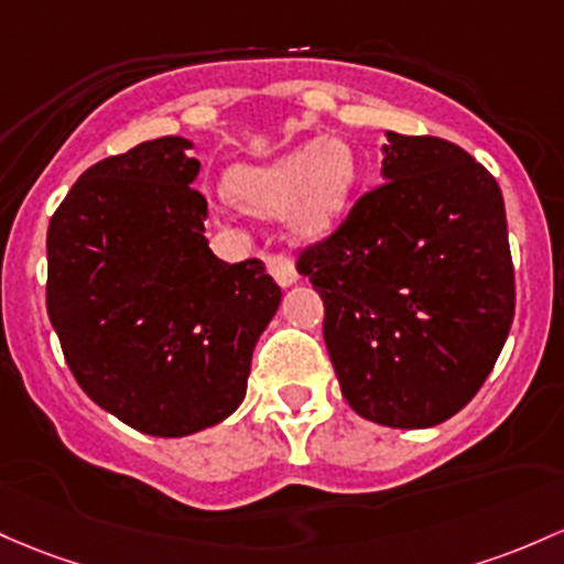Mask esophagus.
<instances>
[{
    "label": "esophagus",
    "mask_w": 564,
    "mask_h": 564,
    "mask_svg": "<svg viewBox=\"0 0 564 564\" xmlns=\"http://www.w3.org/2000/svg\"><path fill=\"white\" fill-rule=\"evenodd\" d=\"M264 262H268L270 275L275 278L278 286H292V283H296V278H300L294 270V262L286 257V253H268Z\"/></svg>",
    "instance_id": "1"
}]
</instances>
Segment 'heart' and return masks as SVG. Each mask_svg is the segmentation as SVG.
Masks as SVG:
<instances>
[{
    "label": "heart",
    "mask_w": 564,
    "mask_h": 564,
    "mask_svg": "<svg viewBox=\"0 0 564 564\" xmlns=\"http://www.w3.org/2000/svg\"><path fill=\"white\" fill-rule=\"evenodd\" d=\"M352 182L356 158L350 147L343 139H324L270 165L235 171L230 192L257 214H281L289 208L294 230L315 235L343 214Z\"/></svg>",
    "instance_id": "b5f03b06"
}]
</instances>
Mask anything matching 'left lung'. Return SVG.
<instances>
[{"label": "left lung", "mask_w": 564, "mask_h": 564, "mask_svg": "<svg viewBox=\"0 0 564 564\" xmlns=\"http://www.w3.org/2000/svg\"><path fill=\"white\" fill-rule=\"evenodd\" d=\"M382 178L296 272L324 300V339L348 404L388 429H431L492 372L513 321L506 208L453 141L388 133Z\"/></svg>", "instance_id": "8db88e82"}]
</instances>
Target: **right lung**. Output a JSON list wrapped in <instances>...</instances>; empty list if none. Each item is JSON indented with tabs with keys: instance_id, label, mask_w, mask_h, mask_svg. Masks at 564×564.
Instances as JSON below:
<instances>
[{
	"instance_id": "add662e5",
	"label": "right lung",
	"mask_w": 564,
	"mask_h": 564,
	"mask_svg": "<svg viewBox=\"0 0 564 564\" xmlns=\"http://www.w3.org/2000/svg\"><path fill=\"white\" fill-rule=\"evenodd\" d=\"M189 147L163 135L90 165L47 227V315L74 380L163 438L238 410L281 305L262 259L227 264L208 249Z\"/></svg>"
}]
</instances>
